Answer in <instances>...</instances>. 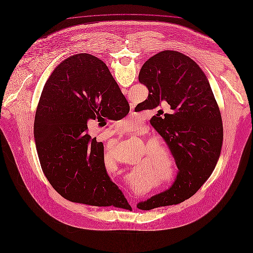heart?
I'll list each match as a JSON object with an SVG mask.
<instances>
[{
    "label": "heart",
    "instance_id": "1",
    "mask_svg": "<svg viewBox=\"0 0 253 253\" xmlns=\"http://www.w3.org/2000/svg\"><path fill=\"white\" fill-rule=\"evenodd\" d=\"M135 125L131 122H126V127L133 128ZM150 148L149 161L153 165V169L159 170L164 181L168 184L173 183L177 178V168L172 154L168 147L162 143H153Z\"/></svg>",
    "mask_w": 253,
    "mask_h": 253
}]
</instances>
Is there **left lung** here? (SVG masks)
Wrapping results in <instances>:
<instances>
[{"instance_id":"obj_1","label":"left lung","mask_w":253,"mask_h":253,"mask_svg":"<svg viewBox=\"0 0 253 253\" xmlns=\"http://www.w3.org/2000/svg\"><path fill=\"white\" fill-rule=\"evenodd\" d=\"M139 82L149 92L136 111L162 103L173 110L165 118L153 116L150 124L168 144L179 169L169 189L137 205L139 210L150 211L190 198L210 178L221 154L223 123L206 74L185 54H155L141 68Z\"/></svg>"}]
</instances>
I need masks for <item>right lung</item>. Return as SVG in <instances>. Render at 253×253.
<instances>
[{"label":"right lung","mask_w":253,"mask_h":253,"mask_svg":"<svg viewBox=\"0 0 253 253\" xmlns=\"http://www.w3.org/2000/svg\"><path fill=\"white\" fill-rule=\"evenodd\" d=\"M129 112L106 64L87 53L68 57L54 69L41 94L34 139L41 168L65 199L95 207L127 201L107 175L104 145L87 130V120L118 121ZM103 119V118H102Z\"/></svg>","instance_id":"add662e5"}]
</instances>
